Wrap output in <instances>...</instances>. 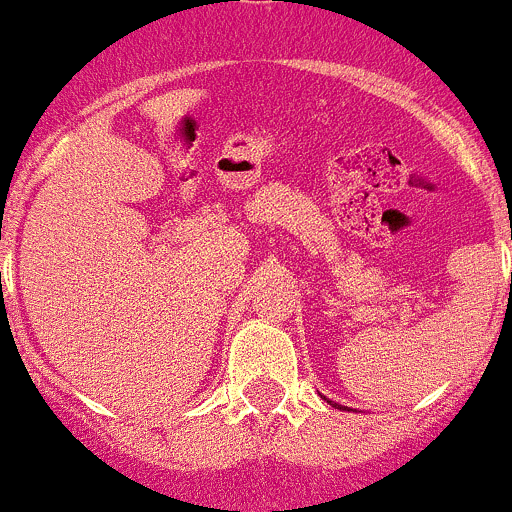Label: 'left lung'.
<instances>
[{
  "mask_svg": "<svg viewBox=\"0 0 512 512\" xmlns=\"http://www.w3.org/2000/svg\"><path fill=\"white\" fill-rule=\"evenodd\" d=\"M339 409H342V406H339Z\"/></svg>",
  "mask_w": 512,
  "mask_h": 512,
  "instance_id": "1",
  "label": "left lung"
}]
</instances>
